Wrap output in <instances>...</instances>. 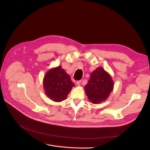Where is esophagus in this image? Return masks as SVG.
I'll return each instance as SVG.
<instances>
[{
    "label": "esophagus",
    "instance_id": "esophagus-1",
    "mask_svg": "<svg viewBox=\"0 0 150 150\" xmlns=\"http://www.w3.org/2000/svg\"><path fill=\"white\" fill-rule=\"evenodd\" d=\"M81 80H80V81H76V85H77V86H80V84H81Z\"/></svg>",
    "mask_w": 150,
    "mask_h": 150
}]
</instances>
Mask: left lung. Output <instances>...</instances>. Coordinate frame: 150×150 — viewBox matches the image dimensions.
Instances as JSON below:
<instances>
[{"mask_svg": "<svg viewBox=\"0 0 150 150\" xmlns=\"http://www.w3.org/2000/svg\"><path fill=\"white\" fill-rule=\"evenodd\" d=\"M113 84L111 76L100 67L91 73L90 80L85 86V92L92 103H100L108 98Z\"/></svg>", "mask_w": 150, "mask_h": 150, "instance_id": "obj_1", "label": "left lung"}]
</instances>
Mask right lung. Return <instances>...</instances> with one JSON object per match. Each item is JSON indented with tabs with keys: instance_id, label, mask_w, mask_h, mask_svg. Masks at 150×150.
I'll use <instances>...</instances> for the list:
<instances>
[{
	"instance_id": "right-lung-1",
	"label": "right lung",
	"mask_w": 150,
	"mask_h": 150,
	"mask_svg": "<svg viewBox=\"0 0 150 150\" xmlns=\"http://www.w3.org/2000/svg\"><path fill=\"white\" fill-rule=\"evenodd\" d=\"M43 84L47 97L56 102L65 100L74 86L61 66L50 70L44 76Z\"/></svg>"
}]
</instances>
